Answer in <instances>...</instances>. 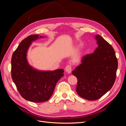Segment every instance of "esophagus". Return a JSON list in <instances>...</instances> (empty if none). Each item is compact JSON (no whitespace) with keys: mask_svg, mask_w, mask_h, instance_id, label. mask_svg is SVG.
I'll list each match as a JSON object with an SVG mask.
<instances>
[{"mask_svg":"<svg viewBox=\"0 0 126 126\" xmlns=\"http://www.w3.org/2000/svg\"><path fill=\"white\" fill-rule=\"evenodd\" d=\"M65 70L68 74H70L71 72V66L70 64H68L65 68Z\"/></svg>","mask_w":126,"mask_h":126,"instance_id":"obj_1","label":"esophagus"}]
</instances>
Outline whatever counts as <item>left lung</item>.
<instances>
[{
	"mask_svg": "<svg viewBox=\"0 0 126 126\" xmlns=\"http://www.w3.org/2000/svg\"><path fill=\"white\" fill-rule=\"evenodd\" d=\"M94 51L82 57L81 63L72 71L77 78L76 91L89 100L98 99L111 88L115 81L118 61L112 47L99 35Z\"/></svg>",
	"mask_w": 126,
	"mask_h": 126,
	"instance_id": "left-lung-1",
	"label": "left lung"
}]
</instances>
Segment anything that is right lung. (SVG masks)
Wrapping results in <instances>:
<instances>
[{
	"label": "right lung",
	"instance_id": "obj_1",
	"mask_svg": "<svg viewBox=\"0 0 126 126\" xmlns=\"http://www.w3.org/2000/svg\"><path fill=\"white\" fill-rule=\"evenodd\" d=\"M44 37L32 35L21 41L11 58V77L21 96L33 102H42L49 99L57 82L63 77L64 70L36 69L29 64L27 54L32 41Z\"/></svg>",
	"mask_w": 126,
	"mask_h": 126
}]
</instances>
